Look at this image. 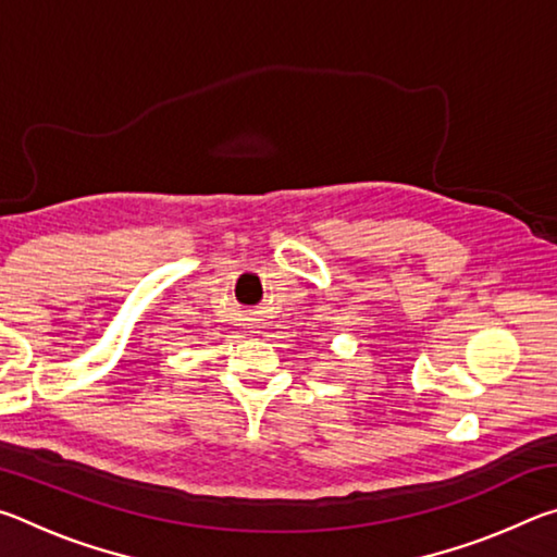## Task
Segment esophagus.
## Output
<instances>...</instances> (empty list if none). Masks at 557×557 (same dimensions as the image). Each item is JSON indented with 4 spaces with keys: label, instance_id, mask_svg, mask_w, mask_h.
Wrapping results in <instances>:
<instances>
[{
    "label": "esophagus",
    "instance_id": "1",
    "mask_svg": "<svg viewBox=\"0 0 557 557\" xmlns=\"http://www.w3.org/2000/svg\"><path fill=\"white\" fill-rule=\"evenodd\" d=\"M250 329H252V326H250Z\"/></svg>",
    "mask_w": 557,
    "mask_h": 557
}]
</instances>
